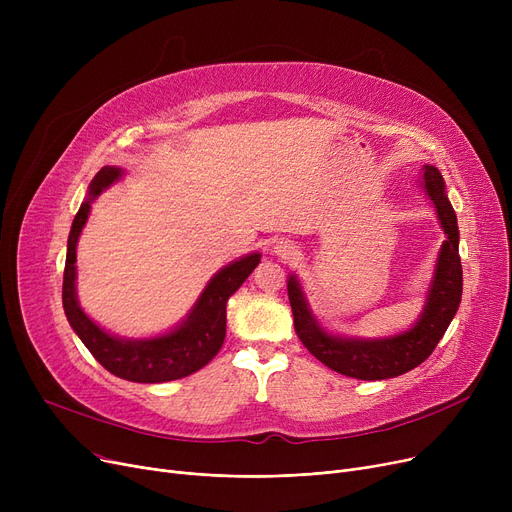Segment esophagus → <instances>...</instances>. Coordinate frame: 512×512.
<instances>
[{
	"mask_svg": "<svg viewBox=\"0 0 512 512\" xmlns=\"http://www.w3.org/2000/svg\"><path fill=\"white\" fill-rule=\"evenodd\" d=\"M276 253L280 255V257H284V259H290L294 253H297V249H294L290 242H280V245L276 247Z\"/></svg>",
	"mask_w": 512,
	"mask_h": 512,
	"instance_id": "obj_1",
	"label": "esophagus"
}]
</instances>
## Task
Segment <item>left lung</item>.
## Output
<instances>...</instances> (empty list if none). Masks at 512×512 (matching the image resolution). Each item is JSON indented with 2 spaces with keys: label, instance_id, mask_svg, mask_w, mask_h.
I'll list each match as a JSON object with an SVG mask.
<instances>
[{
  "label": "left lung",
  "instance_id": "8db88e82",
  "mask_svg": "<svg viewBox=\"0 0 512 512\" xmlns=\"http://www.w3.org/2000/svg\"><path fill=\"white\" fill-rule=\"evenodd\" d=\"M419 182L425 197L436 205L438 218L448 240L442 245L436 278L429 290L425 311L409 332L386 340H346L326 334L311 317L299 282L290 278L288 299L294 330L307 351L330 369L357 380H388L421 365L434 353L440 338L461 305L463 265L459 257V226L456 213L444 193V180L434 166H423Z\"/></svg>",
  "mask_w": 512,
  "mask_h": 512
}]
</instances>
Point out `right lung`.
<instances>
[{"label":"right lung","mask_w":512,"mask_h":512,"mask_svg":"<svg viewBox=\"0 0 512 512\" xmlns=\"http://www.w3.org/2000/svg\"><path fill=\"white\" fill-rule=\"evenodd\" d=\"M116 168H101L91 180L89 199L80 205L72 230L68 236V253L64 267V286H62V303L72 330L83 340L91 355L110 373L118 375L128 382L141 384H159L180 380L199 371L207 365L224 344L226 338V303L232 294L240 288L251 272L257 267L261 255L253 253L242 257L215 276L209 286L203 290L199 303L193 313L188 315L184 324L161 338L151 340H120L99 330L93 321L83 313L76 303L74 278H76V240L83 230L91 201L118 178Z\"/></svg>","instance_id":"add662e5"}]
</instances>
